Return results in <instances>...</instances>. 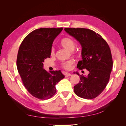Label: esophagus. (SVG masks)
<instances>
[{
  "instance_id": "esophagus-1",
  "label": "esophagus",
  "mask_w": 126,
  "mask_h": 126,
  "mask_svg": "<svg viewBox=\"0 0 126 126\" xmlns=\"http://www.w3.org/2000/svg\"><path fill=\"white\" fill-rule=\"evenodd\" d=\"M64 76H65L66 77H69V76H71V74H70V73H67V72H64Z\"/></svg>"
}]
</instances>
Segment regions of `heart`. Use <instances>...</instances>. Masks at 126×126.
<instances>
[{
	"label": "heart",
	"instance_id": "obj_1",
	"mask_svg": "<svg viewBox=\"0 0 126 126\" xmlns=\"http://www.w3.org/2000/svg\"><path fill=\"white\" fill-rule=\"evenodd\" d=\"M59 45L63 47V48L67 49V50L72 51H73L75 47H76V43L75 41L69 37H64L60 40L59 42ZM55 55V51L53 48H52L50 50V55L51 56H54ZM74 62L73 60H68L67 62H64L62 63L61 64V67H62L63 69L69 70L71 69L72 65L74 64Z\"/></svg>",
	"mask_w": 126,
	"mask_h": 126
}]
</instances>
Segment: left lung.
Masks as SVG:
<instances>
[{
    "label": "left lung",
    "instance_id": "8db88e82",
    "mask_svg": "<svg viewBox=\"0 0 126 126\" xmlns=\"http://www.w3.org/2000/svg\"><path fill=\"white\" fill-rule=\"evenodd\" d=\"M64 31L77 40L82 47V60L79 69H86L87 76L79 75L80 81L74 86L78 96L91 99L98 96L108 84L113 66L111 51L107 43L93 30L82 28H66Z\"/></svg>",
    "mask_w": 126,
    "mask_h": 126
}]
</instances>
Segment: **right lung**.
<instances>
[{
  "mask_svg": "<svg viewBox=\"0 0 126 126\" xmlns=\"http://www.w3.org/2000/svg\"><path fill=\"white\" fill-rule=\"evenodd\" d=\"M63 28H42L33 30L22 41L18 52L17 67L23 84L32 96L41 100L51 98L56 85L64 76L60 70L47 72L44 60L50 57L53 41Z\"/></svg>",
  "mask_w": 126,
  "mask_h": 126,
  "instance_id": "obj_1",
  "label": "right lung"
}]
</instances>
